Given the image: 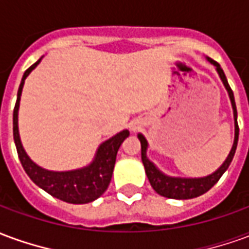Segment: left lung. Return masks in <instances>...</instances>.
I'll return each mask as SVG.
<instances>
[{
    "mask_svg": "<svg viewBox=\"0 0 249 249\" xmlns=\"http://www.w3.org/2000/svg\"><path fill=\"white\" fill-rule=\"evenodd\" d=\"M208 61L211 64H213L216 66V71L219 73L221 81L224 84L225 89L228 90L230 94L231 103H232V108H233V117H235V141H233V146L231 149L230 155L227 157V160L224 164L212 175H209L207 178H169L165 176L164 173H161L157 169L153 164H152L148 159H146V142L145 137L142 135H139V140L141 142V160L145 168V173L148 176V180L151 183L152 188L156 191L159 195H161L164 197L168 198H178V200H185V198H193L197 197L203 193L208 192L211 188L213 187L214 184L217 183L220 178L223 176V173L228 169L230 164L232 162V159L235 156L236 146H237V140H239V125H237V110H236V104H235V97H233V92L231 89L230 84L227 81V77H225L224 71L220 68L217 62L208 58Z\"/></svg>",
    "mask_w": 249,
    "mask_h": 249,
    "instance_id": "1",
    "label": "left lung"
}]
</instances>
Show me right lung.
<instances>
[{"label": "right lung", "instance_id": "obj_1", "mask_svg": "<svg viewBox=\"0 0 249 249\" xmlns=\"http://www.w3.org/2000/svg\"><path fill=\"white\" fill-rule=\"evenodd\" d=\"M38 62L40 60L25 71L21 84H19L18 93H17V101L14 105L13 137L19 161L22 164L25 172L32 178V181L36 185L42 188L45 192L52 195L53 197L60 198L62 201L71 204L90 203L100 197L108 189L112 173H113L117 151L120 145L123 144V141L129 136V130H123L113 136L112 139L103 142L98 148L94 161L89 167L71 171V172H52V171H46L36 165L25 153L24 148L21 145L18 135V107L25 78L38 65Z\"/></svg>", "mask_w": 249, "mask_h": 249}]
</instances>
